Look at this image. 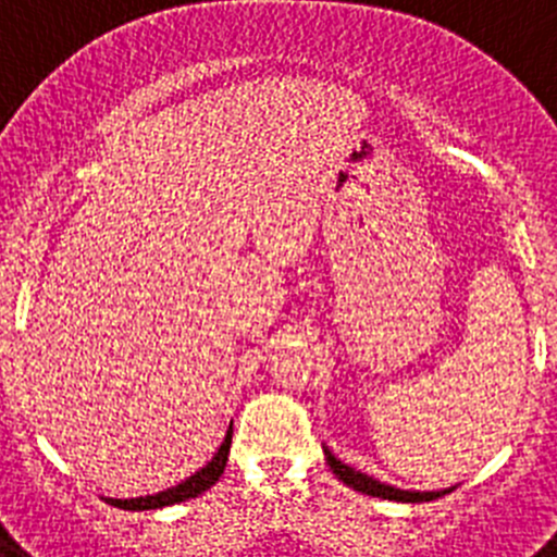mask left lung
Listing matches in <instances>:
<instances>
[{"instance_id":"8db88e82","label":"left lung","mask_w":557,"mask_h":557,"mask_svg":"<svg viewBox=\"0 0 557 557\" xmlns=\"http://www.w3.org/2000/svg\"><path fill=\"white\" fill-rule=\"evenodd\" d=\"M323 451H326V462L332 466V471L337 474V480H343L346 485H351L354 491H359V494H368V496H379V499H391V502H432L437 499V496L449 494V491H401V488H393V485H385V482L373 480V476L362 474V471L351 469V466H346L343 460H337V457L332 455V451L323 446Z\"/></svg>"}]
</instances>
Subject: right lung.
Instances as JSON below:
<instances>
[{
  "mask_svg": "<svg viewBox=\"0 0 557 557\" xmlns=\"http://www.w3.org/2000/svg\"><path fill=\"white\" fill-rule=\"evenodd\" d=\"M228 449H231V426L225 441L220 444L218 455L211 457L203 469L195 471L191 476H186L184 482H178L175 488H166L161 491V494H152V496H136V499H108V502H111L113 508H122V510H156V508H166V505H178V502L195 499V496L209 491L211 485L223 476L225 462H228Z\"/></svg>",
  "mask_w": 557,
  "mask_h": 557,
  "instance_id": "right-lung-1",
  "label": "right lung"
}]
</instances>
